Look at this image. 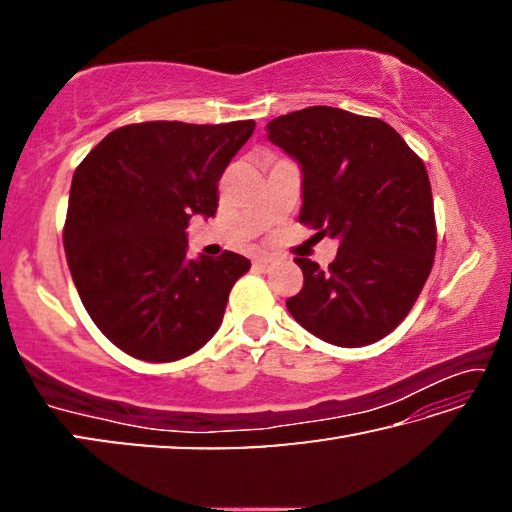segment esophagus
<instances>
[{"label": "esophagus", "instance_id": "esophagus-1", "mask_svg": "<svg viewBox=\"0 0 512 512\" xmlns=\"http://www.w3.org/2000/svg\"><path fill=\"white\" fill-rule=\"evenodd\" d=\"M273 262H275L273 257H268V255H259V257H255L253 266H255V268H259V271H268V268L273 266Z\"/></svg>", "mask_w": 512, "mask_h": 512}]
</instances>
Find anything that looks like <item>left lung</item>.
Returning a JSON list of instances; mask_svg holds the SVG:
<instances>
[{"label":"left lung","instance_id":"8db88e82","mask_svg":"<svg viewBox=\"0 0 512 512\" xmlns=\"http://www.w3.org/2000/svg\"><path fill=\"white\" fill-rule=\"evenodd\" d=\"M268 140L300 162V223L339 239L327 268L296 257L305 284L287 300L298 323L341 348L370 345L402 323L436 255L424 162L375 117L311 106L275 117Z\"/></svg>","mask_w":512,"mask_h":512}]
</instances>
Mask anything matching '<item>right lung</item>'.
<instances>
[{
    "label": "right lung",
    "instance_id": "add662e5",
    "mask_svg": "<svg viewBox=\"0 0 512 512\" xmlns=\"http://www.w3.org/2000/svg\"><path fill=\"white\" fill-rule=\"evenodd\" d=\"M255 121H144L108 133L76 167L63 244L72 280L106 339L135 359L189 357L221 327L250 262L187 257L194 214L214 216L225 167Z\"/></svg>",
    "mask_w": 512,
    "mask_h": 512
}]
</instances>
